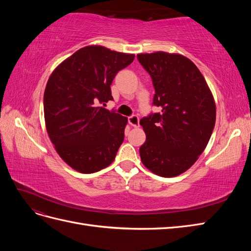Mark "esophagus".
<instances>
[{"label": "esophagus", "mask_w": 251, "mask_h": 251, "mask_svg": "<svg viewBox=\"0 0 251 251\" xmlns=\"http://www.w3.org/2000/svg\"><path fill=\"white\" fill-rule=\"evenodd\" d=\"M127 121H128V124H130L132 126H135V127L139 126V118H138V116L132 115V116H130V117L127 118Z\"/></svg>", "instance_id": "obj_1"}]
</instances>
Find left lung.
<instances>
[{"mask_svg": "<svg viewBox=\"0 0 251 251\" xmlns=\"http://www.w3.org/2000/svg\"><path fill=\"white\" fill-rule=\"evenodd\" d=\"M155 89L151 113L140 120L147 140L142 163L164 178L178 176L206 148L216 123V104L198 68L185 56L166 52L138 54Z\"/></svg>", "mask_w": 251, "mask_h": 251, "instance_id": "8db88e82", "label": "left lung"}]
</instances>
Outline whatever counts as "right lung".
<instances>
[{
    "label": "right lung",
    "instance_id": "add662e5",
    "mask_svg": "<svg viewBox=\"0 0 251 251\" xmlns=\"http://www.w3.org/2000/svg\"><path fill=\"white\" fill-rule=\"evenodd\" d=\"M134 57L88 46L64 60L49 77L44 93L47 132L60 158L79 173L107 168L124 142L127 118L100 104L113 100L112 81Z\"/></svg>",
    "mask_w": 251,
    "mask_h": 251
}]
</instances>
